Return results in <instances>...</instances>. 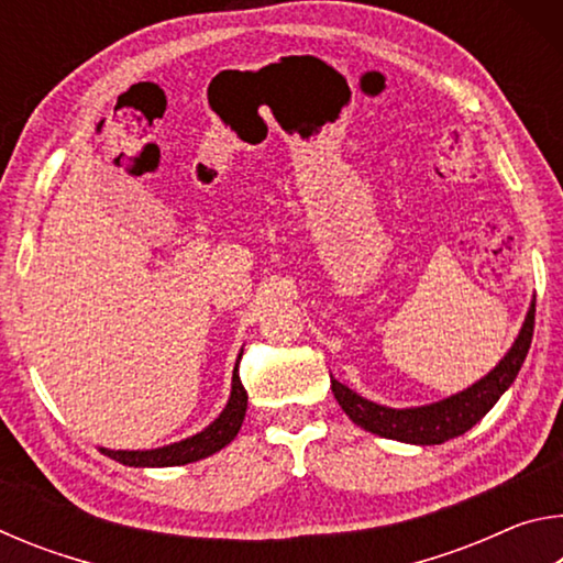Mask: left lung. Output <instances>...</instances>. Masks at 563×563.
Segmentation results:
<instances>
[{
    "instance_id": "obj_1",
    "label": "left lung",
    "mask_w": 563,
    "mask_h": 563,
    "mask_svg": "<svg viewBox=\"0 0 563 563\" xmlns=\"http://www.w3.org/2000/svg\"><path fill=\"white\" fill-rule=\"evenodd\" d=\"M533 312H537V298L531 300L517 340H514V345L507 350V355L497 362V367L489 369L482 379H476L472 387L444 397L440 402L402 409L385 407L373 402V399H365L362 395L352 393L347 385H342L338 379L330 377L332 395H335L340 402L342 412L365 432L422 446L454 440V437L472 430V427L497 405V399L507 393L514 379H517L523 360H527V352L531 347Z\"/></svg>"
}]
</instances>
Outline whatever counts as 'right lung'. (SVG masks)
Here are the masks:
<instances>
[{
	"label": "right lung",
	"instance_id": "right-lung-1",
	"mask_svg": "<svg viewBox=\"0 0 563 563\" xmlns=\"http://www.w3.org/2000/svg\"><path fill=\"white\" fill-rule=\"evenodd\" d=\"M241 357H243V350L241 355H238V362H241ZM238 362L233 369L231 397H228L223 412L218 415L206 430H201L194 437H186V440L180 442L156 446V450H109V446H99V452L126 466H180V464L206 460V456L221 452L225 444H231L235 440L247 409V393L241 383V377H238Z\"/></svg>",
	"mask_w": 563,
	"mask_h": 563
}]
</instances>
